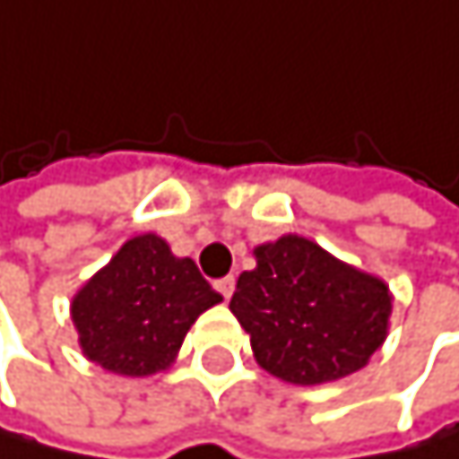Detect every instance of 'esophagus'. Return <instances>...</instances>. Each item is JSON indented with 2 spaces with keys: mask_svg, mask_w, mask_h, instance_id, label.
Here are the masks:
<instances>
[{
  "mask_svg": "<svg viewBox=\"0 0 459 459\" xmlns=\"http://www.w3.org/2000/svg\"><path fill=\"white\" fill-rule=\"evenodd\" d=\"M216 290L224 295V298H232V290H235V279L232 276H224V279H219L216 281Z\"/></svg>",
  "mask_w": 459,
  "mask_h": 459,
  "instance_id": "34e87169",
  "label": "esophagus"
}]
</instances>
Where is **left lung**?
<instances>
[{"label": "left lung", "mask_w": 459, "mask_h": 459, "mask_svg": "<svg viewBox=\"0 0 459 459\" xmlns=\"http://www.w3.org/2000/svg\"><path fill=\"white\" fill-rule=\"evenodd\" d=\"M257 265L238 276L230 309L251 353L273 377L320 385L369 364L388 336V284L304 235L255 248Z\"/></svg>", "instance_id": "left-lung-1"}]
</instances>
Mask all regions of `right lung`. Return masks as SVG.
Returning <instances> with one entry per match:
<instances>
[{"label": "right lung", "instance_id": "right-lung-1", "mask_svg": "<svg viewBox=\"0 0 459 459\" xmlns=\"http://www.w3.org/2000/svg\"><path fill=\"white\" fill-rule=\"evenodd\" d=\"M221 301L191 257L142 232L79 287L71 320L84 359L114 375L147 377L175 364L188 328Z\"/></svg>", "mask_w": 459, "mask_h": 459}]
</instances>
